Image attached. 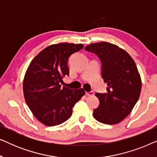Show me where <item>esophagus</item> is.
<instances>
[{
  "mask_svg": "<svg viewBox=\"0 0 157 157\" xmlns=\"http://www.w3.org/2000/svg\"><path fill=\"white\" fill-rule=\"evenodd\" d=\"M86 94L87 96H93L94 93V91H90V92H86Z\"/></svg>",
  "mask_w": 157,
  "mask_h": 157,
  "instance_id": "obj_1",
  "label": "esophagus"
}]
</instances>
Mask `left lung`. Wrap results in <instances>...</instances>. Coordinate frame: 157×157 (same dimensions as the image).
I'll use <instances>...</instances> for the list:
<instances>
[{
    "label": "left lung",
    "instance_id": "left-lung-1",
    "mask_svg": "<svg viewBox=\"0 0 157 157\" xmlns=\"http://www.w3.org/2000/svg\"><path fill=\"white\" fill-rule=\"evenodd\" d=\"M85 50L94 53L102 63V78L106 93H96L99 106L93 117L105 124H116L131 113L138 101L141 79L136 63L125 50L108 42L88 45Z\"/></svg>",
    "mask_w": 157,
    "mask_h": 157
}]
</instances>
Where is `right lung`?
<instances>
[{
  "label": "right lung",
  "instance_id": "right-lung-1",
  "mask_svg": "<svg viewBox=\"0 0 157 157\" xmlns=\"http://www.w3.org/2000/svg\"><path fill=\"white\" fill-rule=\"evenodd\" d=\"M83 48L81 44L51 45L29 64L23 78V95L34 117L44 125H59L68 120L73 107L85 94L83 89L73 90L60 84L69 76L68 58Z\"/></svg>",
  "mask_w": 157,
  "mask_h": 157
}]
</instances>
